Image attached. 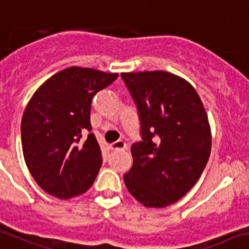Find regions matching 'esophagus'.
Wrapping results in <instances>:
<instances>
[{"instance_id": "obj_1", "label": "esophagus", "mask_w": 249, "mask_h": 249, "mask_svg": "<svg viewBox=\"0 0 249 249\" xmlns=\"http://www.w3.org/2000/svg\"><path fill=\"white\" fill-rule=\"evenodd\" d=\"M108 148H110V150H112V151L124 150V149L127 148V144L122 141H118V142H115V143L110 144V146H108Z\"/></svg>"}]
</instances>
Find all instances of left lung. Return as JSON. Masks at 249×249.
Returning <instances> with one entry per match:
<instances>
[{
  "mask_svg": "<svg viewBox=\"0 0 249 249\" xmlns=\"http://www.w3.org/2000/svg\"><path fill=\"white\" fill-rule=\"evenodd\" d=\"M137 104L143 142L131 146L123 179L146 208H165L186 196L212 150L207 111L193 85L166 71L121 73Z\"/></svg>",
  "mask_w": 249,
  "mask_h": 249,
  "instance_id": "1",
  "label": "left lung"
}]
</instances>
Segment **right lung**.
Listing matches in <instances>:
<instances>
[{
  "label": "right lung",
  "instance_id": "obj_1",
  "mask_svg": "<svg viewBox=\"0 0 249 249\" xmlns=\"http://www.w3.org/2000/svg\"><path fill=\"white\" fill-rule=\"evenodd\" d=\"M117 77L73 66L45 80L28 103L20 124L23 155L33 178L52 197L70 199L93 186L103 159L91 133V99Z\"/></svg>",
  "mask_w": 249,
  "mask_h": 249
}]
</instances>
